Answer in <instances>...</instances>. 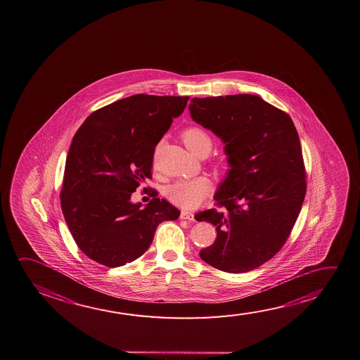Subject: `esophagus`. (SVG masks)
<instances>
[{
  "mask_svg": "<svg viewBox=\"0 0 360 360\" xmlns=\"http://www.w3.org/2000/svg\"><path fill=\"white\" fill-rule=\"evenodd\" d=\"M181 218L182 219H187V221H195V214L189 211H182L181 212Z\"/></svg>",
  "mask_w": 360,
  "mask_h": 360,
  "instance_id": "esophagus-1",
  "label": "esophagus"
}]
</instances>
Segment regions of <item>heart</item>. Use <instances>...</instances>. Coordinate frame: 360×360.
Listing matches in <instances>:
<instances>
[{
  "label": "heart",
  "instance_id": "b5f03b06",
  "mask_svg": "<svg viewBox=\"0 0 360 360\" xmlns=\"http://www.w3.org/2000/svg\"><path fill=\"white\" fill-rule=\"evenodd\" d=\"M182 141L192 153H210L212 148V138L206 130L198 127H191L182 133ZM212 191V182L206 176L179 179L167 188V197L176 206L182 208H195Z\"/></svg>",
  "mask_w": 360,
  "mask_h": 360
}]
</instances>
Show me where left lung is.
<instances>
[{
  "label": "left lung",
  "instance_id": "1",
  "mask_svg": "<svg viewBox=\"0 0 360 360\" xmlns=\"http://www.w3.org/2000/svg\"><path fill=\"white\" fill-rule=\"evenodd\" d=\"M191 118L224 144L230 169L218 186L216 208L197 221L216 226L200 259L222 271L257 269L283 248L307 192L300 139L286 112L257 95L193 98Z\"/></svg>",
  "mask_w": 360,
  "mask_h": 360
}]
</instances>
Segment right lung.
<instances>
[{
  "instance_id": "add662e5",
  "label": "right lung",
  "mask_w": 360,
  "mask_h": 360,
  "mask_svg": "<svg viewBox=\"0 0 360 360\" xmlns=\"http://www.w3.org/2000/svg\"><path fill=\"white\" fill-rule=\"evenodd\" d=\"M188 96L131 95L90 114L66 157L61 210L89 259L118 267L141 257L158 224L181 212L157 198L142 207L131 193L152 177L154 148L182 114Z\"/></svg>"
}]
</instances>
